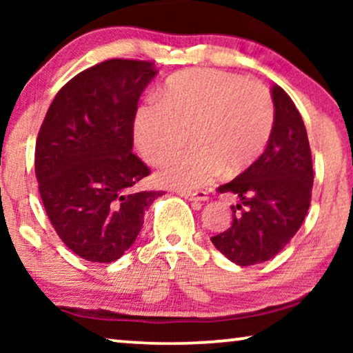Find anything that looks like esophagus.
<instances>
[{
  "label": "esophagus",
  "mask_w": 353,
  "mask_h": 353,
  "mask_svg": "<svg viewBox=\"0 0 353 353\" xmlns=\"http://www.w3.org/2000/svg\"><path fill=\"white\" fill-rule=\"evenodd\" d=\"M181 197H185L188 201H194V202H204L207 201V192L205 191H196V192H191V191H180L178 192Z\"/></svg>",
  "instance_id": "esophagus-1"
}]
</instances>
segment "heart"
Returning <instances> with one entry per match:
<instances>
[{
  "mask_svg": "<svg viewBox=\"0 0 353 353\" xmlns=\"http://www.w3.org/2000/svg\"><path fill=\"white\" fill-rule=\"evenodd\" d=\"M274 127L273 98L260 81L215 69L173 77L163 103L149 101L134 117V141L148 162L157 163L188 141L192 149L168 157L157 172L162 185L196 190L223 170H248L268 146Z\"/></svg>",
  "mask_w": 353,
  "mask_h": 353,
  "instance_id": "heart-1",
  "label": "heart"
}]
</instances>
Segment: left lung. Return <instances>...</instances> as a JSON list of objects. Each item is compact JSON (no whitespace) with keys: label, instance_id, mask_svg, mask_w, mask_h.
Wrapping results in <instances>:
<instances>
[{"label":"left lung","instance_id":"1","mask_svg":"<svg viewBox=\"0 0 353 353\" xmlns=\"http://www.w3.org/2000/svg\"><path fill=\"white\" fill-rule=\"evenodd\" d=\"M274 127L262 156L219 192L239 197L233 223L210 241L239 267L262 263L281 252L305 219L312 199L313 165L305 125L281 86L272 88Z\"/></svg>","mask_w":353,"mask_h":353}]
</instances>
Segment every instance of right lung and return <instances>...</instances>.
Masks as SVG:
<instances>
[{
  "label": "right lung",
  "instance_id": "add662e5",
  "mask_svg": "<svg viewBox=\"0 0 353 353\" xmlns=\"http://www.w3.org/2000/svg\"><path fill=\"white\" fill-rule=\"evenodd\" d=\"M152 62L109 59L59 90L35 146L38 190L52 228L88 262L120 259L137 239L144 212L162 191H133L151 170L133 149L139 96Z\"/></svg>",
  "mask_w": 353,
  "mask_h": 353
}]
</instances>
